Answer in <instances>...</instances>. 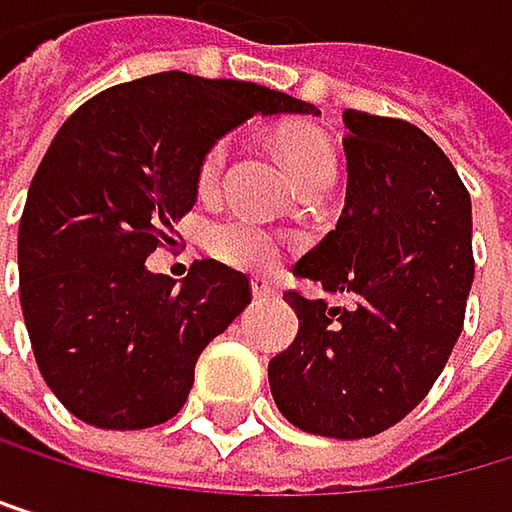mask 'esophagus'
Wrapping results in <instances>:
<instances>
[{
    "label": "esophagus",
    "mask_w": 512,
    "mask_h": 512,
    "mask_svg": "<svg viewBox=\"0 0 512 512\" xmlns=\"http://www.w3.org/2000/svg\"><path fill=\"white\" fill-rule=\"evenodd\" d=\"M251 294H254V298H273L276 288H273V282H270V279L254 276V279H251Z\"/></svg>",
    "instance_id": "34e87169"
}]
</instances>
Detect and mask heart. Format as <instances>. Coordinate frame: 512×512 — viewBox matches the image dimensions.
<instances>
[{"instance_id": "b5f03b06", "label": "heart", "mask_w": 512, "mask_h": 512, "mask_svg": "<svg viewBox=\"0 0 512 512\" xmlns=\"http://www.w3.org/2000/svg\"><path fill=\"white\" fill-rule=\"evenodd\" d=\"M282 153L298 190H313V187L328 190L334 178H338V153H334L331 141L319 131L310 128L288 131L282 137ZM227 162H230V137H221V141H214L205 150L199 162V187L202 190L218 187L227 171ZM205 248L211 251V258H218L221 264L236 270H270L279 261V239L248 218H230L211 224L205 233Z\"/></svg>"}]
</instances>
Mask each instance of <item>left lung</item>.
Returning <instances> with one entry per match:
<instances>
[{
    "label": "left lung",
    "instance_id": "1",
    "mask_svg": "<svg viewBox=\"0 0 512 512\" xmlns=\"http://www.w3.org/2000/svg\"><path fill=\"white\" fill-rule=\"evenodd\" d=\"M347 202L294 276L347 307L285 291L298 338L270 359L282 415L334 439L378 436L415 408L455 350L473 285L470 193L405 119L344 110Z\"/></svg>",
    "mask_w": 512,
    "mask_h": 512
}]
</instances>
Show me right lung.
I'll return each mask as SVG.
<instances>
[{
  "mask_svg": "<svg viewBox=\"0 0 512 512\" xmlns=\"http://www.w3.org/2000/svg\"><path fill=\"white\" fill-rule=\"evenodd\" d=\"M319 110L254 82L181 70L113 85L54 134L17 233L21 307L51 393L91 427L144 430L184 408L199 353L251 304L248 276L144 261L196 205L205 150L251 116Z\"/></svg>",
  "mask_w": 512,
  "mask_h": 512,
  "instance_id": "right-lung-1",
  "label": "right lung"
}]
</instances>
